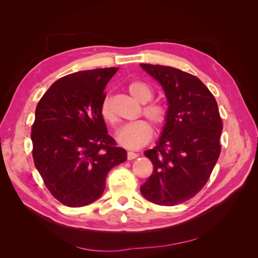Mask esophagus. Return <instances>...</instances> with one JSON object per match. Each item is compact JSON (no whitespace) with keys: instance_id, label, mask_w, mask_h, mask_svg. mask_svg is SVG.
Returning a JSON list of instances; mask_svg holds the SVG:
<instances>
[{"instance_id":"1","label":"esophagus","mask_w":258,"mask_h":258,"mask_svg":"<svg viewBox=\"0 0 258 258\" xmlns=\"http://www.w3.org/2000/svg\"><path fill=\"white\" fill-rule=\"evenodd\" d=\"M138 154H136V153H134V152H128L127 153V158H128V160H132V159H136L137 157H138Z\"/></svg>"}]
</instances>
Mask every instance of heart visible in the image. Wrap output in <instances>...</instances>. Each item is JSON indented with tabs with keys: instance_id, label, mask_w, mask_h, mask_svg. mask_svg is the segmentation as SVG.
Listing matches in <instances>:
<instances>
[{
	"instance_id": "b5f03b06",
	"label": "heart",
	"mask_w": 258,
	"mask_h": 258,
	"mask_svg": "<svg viewBox=\"0 0 258 258\" xmlns=\"http://www.w3.org/2000/svg\"><path fill=\"white\" fill-rule=\"evenodd\" d=\"M130 96L140 103H146L153 98V90L143 82H132L128 86ZM143 114L157 127L166 121L165 107L157 103L147 104L143 107ZM100 115L102 119L114 124L116 116L112 107V99L110 96H105L100 105ZM116 141L120 146L128 150H139L145 146L153 138V129L151 124L145 120H138L122 126L116 134Z\"/></svg>"
}]
</instances>
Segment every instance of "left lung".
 I'll return each instance as SVG.
<instances>
[{"instance_id": "obj_1", "label": "left lung", "mask_w": 258, "mask_h": 258, "mask_svg": "<svg viewBox=\"0 0 258 258\" xmlns=\"http://www.w3.org/2000/svg\"><path fill=\"white\" fill-rule=\"evenodd\" d=\"M140 66L161 85L168 101L161 137L144 153L154 170L141 194L172 207L196 196L208 182L221 154L223 122L214 96L196 76L172 67Z\"/></svg>"}]
</instances>
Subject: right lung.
I'll return each instance as SVG.
<instances>
[{"instance_id": "add662e5", "label": "right lung", "mask_w": 258, "mask_h": 258, "mask_svg": "<svg viewBox=\"0 0 258 258\" xmlns=\"http://www.w3.org/2000/svg\"><path fill=\"white\" fill-rule=\"evenodd\" d=\"M117 71L96 69L61 77L37 103L31 134L34 165L62 205L79 208L99 199L107 173L127 159L100 115L104 88Z\"/></svg>"}]
</instances>
